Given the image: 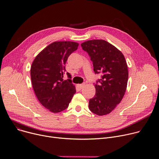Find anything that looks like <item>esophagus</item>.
<instances>
[{
  "label": "esophagus",
  "mask_w": 159,
  "mask_h": 159,
  "mask_svg": "<svg viewBox=\"0 0 159 159\" xmlns=\"http://www.w3.org/2000/svg\"><path fill=\"white\" fill-rule=\"evenodd\" d=\"M85 85L86 84H77V86L80 89H82L84 86H85Z\"/></svg>",
  "instance_id": "esophagus-1"
}]
</instances>
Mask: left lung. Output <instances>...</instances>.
<instances>
[{
	"label": "left lung",
	"instance_id": "8db88e82",
	"mask_svg": "<svg viewBox=\"0 0 159 159\" xmlns=\"http://www.w3.org/2000/svg\"><path fill=\"white\" fill-rule=\"evenodd\" d=\"M93 61L95 73L102 75L94 84L96 93L89 100V108L98 116L111 112L122 100L127 87L128 66L122 52L103 39H93L81 44Z\"/></svg>",
	"mask_w": 159,
	"mask_h": 159
}]
</instances>
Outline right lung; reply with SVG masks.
I'll list each match as a JSON object with an SVG mask.
<instances>
[{"instance_id":"obj_1","label":"right lung","mask_w":159,"mask_h":159,"mask_svg":"<svg viewBox=\"0 0 159 159\" xmlns=\"http://www.w3.org/2000/svg\"><path fill=\"white\" fill-rule=\"evenodd\" d=\"M79 45L70 41L53 42L32 63L30 78L34 93L40 103L52 112L65 110L76 93L71 80L62 78L68 57Z\"/></svg>"}]
</instances>
